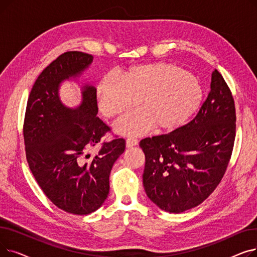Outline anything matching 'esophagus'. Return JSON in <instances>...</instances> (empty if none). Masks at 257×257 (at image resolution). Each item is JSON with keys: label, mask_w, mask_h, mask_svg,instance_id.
<instances>
[{"label": "esophagus", "mask_w": 257, "mask_h": 257, "mask_svg": "<svg viewBox=\"0 0 257 257\" xmlns=\"http://www.w3.org/2000/svg\"><path fill=\"white\" fill-rule=\"evenodd\" d=\"M139 144V141L137 139H132V138H129L126 140V147L127 148H132L134 146H137Z\"/></svg>", "instance_id": "1"}]
</instances>
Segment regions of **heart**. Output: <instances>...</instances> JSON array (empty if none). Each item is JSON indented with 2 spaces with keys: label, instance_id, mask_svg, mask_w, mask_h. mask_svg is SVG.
Returning <instances> with one entry per match:
<instances>
[{
  "label": "heart",
  "instance_id": "b5f03b06",
  "mask_svg": "<svg viewBox=\"0 0 257 257\" xmlns=\"http://www.w3.org/2000/svg\"><path fill=\"white\" fill-rule=\"evenodd\" d=\"M142 108L120 118L115 131L139 136L153 126L157 131H173L182 126L199 108L202 90L197 80L182 67L167 62L136 65L120 79L104 77L98 86L101 112L113 117Z\"/></svg>",
  "mask_w": 257,
  "mask_h": 257
}]
</instances>
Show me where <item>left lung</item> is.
I'll return each instance as SVG.
<instances>
[{
	"label": "left lung",
	"mask_w": 257,
	"mask_h": 257,
	"mask_svg": "<svg viewBox=\"0 0 257 257\" xmlns=\"http://www.w3.org/2000/svg\"><path fill=\"white\" fill-rule=\"evenodd\" d=\"M235 119L230 89L214 70L208 97L193 120L171 133L141 141L148 198L172 213L201 204L226 172L233 149Z\"/></svg>",
	"instance_id": "left-lung-1"
}]
</instances>
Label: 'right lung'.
<instances>
[{
	"label": "right lung",
	"instance_id": "1",
	"mask_svg": "<svg viewBox=\"0 0 257 257\" xmlns=\"http://www.w3.org/2000/svg\"><path fill=\"white\" fill-rule=\"evenodd\" d=\"M92 60L90 54L72 51L51 62L31 89L24 123L26 156L35 180L53 204L79 215L103 205L111 169L126 147L124 139H116L105 143L96 156L85 155L109 130L97 116L92 83L81 82V102L76 107L60 99L61 84L79 83Z\"/></svg>",
	"mask_w": 257,
	"mask_h": 257
}]
</instances>
